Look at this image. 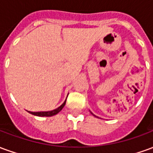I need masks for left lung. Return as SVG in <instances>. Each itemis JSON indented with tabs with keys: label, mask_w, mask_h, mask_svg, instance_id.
Instances as JSON below:
<instances>
[{
	"label": "left lung",
	"mask_w": 153,
	"mask_h": 153,
	"mask_svg": "<svg viewBox=\"0 0 153 153\" xmlns=\"http://www.w3.org/2000/svg\"><path fill=\"white\" fill-rule=\"evenodd\" d=\"M91 113H92V112H91ZM92 114H93V113H92ZM94 115V116H96V115Z\"/></svg>",
	"instance_id": "8db88e82"
}]
</instances>
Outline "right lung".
<instances>
[{"mask_svg": "<svg viewBox=\"0 0 153 153\" xmlns=\"http://www.w3.org/2000/svg\"><path fill=\"white\" fill-rule=\"evenodd\" d=\"M65 102H66V99L65 101L64 102L63 104H61L59 107H57L56 109L52 110V111H38V112H33V111H28L32 115H37V116H41V117H44V116H46V117H48V116H53V115H56L57 113H59L61 111V110L63 109V107L65 105Z\"/></svg>", "mask_w": 153, "mask_h": 153, "instance_id": "add662e5", "label": "right lung"}]
</instances>
